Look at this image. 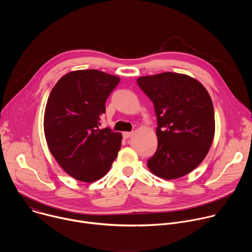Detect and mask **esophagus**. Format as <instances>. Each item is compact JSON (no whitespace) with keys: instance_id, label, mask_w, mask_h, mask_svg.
I'll use <instances>...</instances> for the list:
<instances>
[{"instance_id":"1","label":"esophagus","mask_w":252,"mask_h":252,"mask_svg":"<svg viewBox=\"0 0 252 252\" xmlns=\"http://www.w3.org/2000/svg\"><path fill=\"white\" fill-rule=\"evenodd\" d=\"M132 133H133V131H125V132H123V136L125 138H128L130 135H132Z\"/></svg>"}]
</instances>
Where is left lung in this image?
I'll return each instance as SVG.
<instances>
[{
    "mask_svg": "<svg viewBox=\"0 0 252 252\" xmlns=\"http://www.w3.org/2000/svg\"><path fill=\"white\" fill-rule=\"evenodd\" d=\"M136 83L154 102L158 120V149L149 168L165 179L188 174L204 159L213 140L209 94L198 81L170 71L140 77Z\"/></svg>",
    "mask_w": 252,
    "mask_h": 252,
    "instance_id": "1",
    "label": "left lung"
}]
</instances>
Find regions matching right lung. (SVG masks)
I'll return each instance as SVG.
<instances>
[{
    "mask_svg": "<svg viewBox=\"0 0 252 252\" xmlns=\"http://www.w3.org/2000/svg\"><path fill=\"white\" fill-rule=\"evenodd\" d=\"M120 78L96 69L76 70L53 88L45 110L48 147L70 176L93 183L110 170L122 146V133L99 128L105 101Z\"/></svg>",
    "mask_w": 252,
    "mask_h": 252,
    "instance_id": "add662e5",
    "label": "right lung"
}]
</instances>
